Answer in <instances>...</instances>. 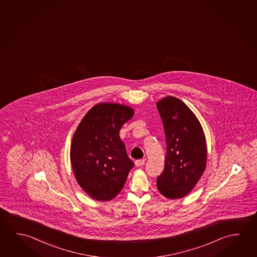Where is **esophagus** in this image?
I'll list each match as a JSON object with an SVG mask.
<instances>
[{
  "label": "esophagus",
  "instance_id": "1",
  "mask_svg": "<svg viewBox=\"0 0 257 257\" xmlns=\"http://www.w3.org/2000/svg\"><path fill=\"white\" fill-rule=\"evenodd\" d=\"M144 163H145V160H136V161H135V166H136L137 168H140V167H143Z\"/></svg>",
  "mask_w": 257,
  "mask_h": 257
}]
</instances>
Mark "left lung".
<instances>
[{"label":"left lung","instance_id":"1","mask_svg":"<svg viewBox=\"0 0 257 257\" xmlns=\"http://www.w3.org/2000/svg\"><path fill=\"white\" fill-rule=\"evenodd\" d=\"M164 126L167 154L157 187L165 197L178 199L190 193L206 167L205 136L195 114L177 97L157 103Z\"/></svg>","mask_w":257,"mask_h":257}]
</instances>
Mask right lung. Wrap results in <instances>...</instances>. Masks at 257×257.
Returning a JSON list of instances; mask_svg holds the SVG:
<instances>
[{
    "instance_id": "add662e5",
    "label": "right lung",
    "mask_w": 257,
    "mask_h": 257,
    "mask_svg": "<svg viewBox=\"0 0 257 257\" xmlns=\"http://www.w3.org/2000/svg\"><path fill=\"white\" fill-rule=\"evenodd\" d=\"M135 114L126 105H94L80 122L71 149L78 184L93 199L110 201L122 190L135 166L119 136L122 124Z\"/></svg>"
}]
</instances>
